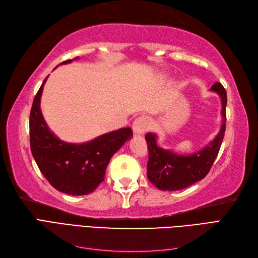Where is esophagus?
I'll use <instances>...</instances> for the list:
<instances>
[{
  "mask_svg": "<svg viewBox=\"0 0 258 258\" xmlns=\"http://www.w3.org/2000/svg\"><path fill=\"white\" fill-rule=\"evenodd\" d=\"M151 126V121L148 120V118L144 116L138 117V118L134 121V124H132V130H134L135 135L137 136H142L145 132L150 129Z\"/></svg>",
  "mask_w": 258,
  "mask_h": 258,
  "instance_id": "1",
  "label": "esophagus"
}]
</instances>
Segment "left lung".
<instances>
[{
    "mask_svg": "<svg viewBox=\"0 0 258 258\" xmlns=\"http://www.w3.org/2000/svg\"><path fill=\"white\" fill-rule=\"evenodd\" d=\"M210 91L217 93L222 103V124L215 138L201 150L190 154H178L158 145V136L148 132L145 136L148 148L147 178L161 190L184 189L204 178L212 167L220 151L226 128L227 95L222 84L215 83Z\"/></svg>",
    "mask_w": 258,
    "mask_h": 258,
    "instance_id": "8db88e82",
    "label": "left lung"
}]
</instances>
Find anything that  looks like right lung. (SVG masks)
Wrapping results in <instances>:
<instances>
[{
    "label": "right lung",
    "instance_id": "obj_1",
    "mask_svg": "<svg viewBox=\"0 0 258 258\" xmlns=\"http://www.w3.org/2000/svg\"><path fill=\"white\" fill-rule=\"evenodd\" d=\"M74 60H79V57L62 62L60 66ZM47 77L38 89L31 108V152L42 174L57 190L72 196L88 195L104 181L108 162L134 136L132 130L121 128L84 143L62 141L49 129L41 111V97Z\"/></svg>",
    "mask_w": 258,
    "mask_h": 258
}]
</instances>
